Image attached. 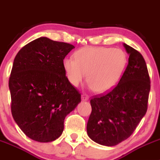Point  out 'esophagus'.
<instances>
[{
	"mask_svg": "<svg viewBox=\"0 0 160 160\" xmlns=\"http://www.w3.org/2000/svg\"><path fill=\"white\" fill-rule=\"evenodd\" d=\"M81 98L83 101H88L89 99V95H88L87 94H82Z\"/></svg>",
	"mask_w": 160,
	"mask_h": 160,
	"instance_id": "obj_1",
	"label": "esophagus"
}]
</instances>
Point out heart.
<instances>
[{
  "label": "heart",
  "instance_id": "obj_1",
  "mask_svg": "<svg viewBox=\"0 0 160 160\" xmlns=\"http://www.w3.org/2000/svg\"><path fill=\"white\" fill-rule=\"evenodd\" d=\"M128 64L122 49L104 47L83 48L74 58L64 60V69L69 83L77 87L86 77L90 87L98 93L112 89L118 83Z\"/></svg>",
  "mask_w": 160,
  "mask_h": 160
}]
</instances>
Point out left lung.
<instances>
[{
  "label": "left lung",
  "mask_w": 160,
  "mask_h": 160,
  "mask_svg": "<svg viewBox=\"0 0 160 160\" xmlns=\"http://www.w3.org/2000/svg\"><path fill=\"white\" fill-rule=\"evenodd\" d=\"M128 64L119 83L108 92L93 96L87 131L94 142L114 146L128 139L148 109L150 77L142 54L124 44Z\"/></svg>",
  "instance_id": "1"
}]
</instances>
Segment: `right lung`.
Returning <instances> with one entry per match:
<instances>
[{"label": "right lung", "instance_id": "add662e5", "mask_svg": "<svg viewBox=\"0 0 160 160\" xmlns=\"http://www.w3.org/2000/svg\"><path fill=\"white\" fill-rule=\"evenodd\" d=\"M74 48L40 37L22 48L14 59L8 82L12 114L32 140L50 142L59 138L66 116L81 102L63 65Z\"/></svg>", "mask_w": 160, "mask_h": 160}]
</instances>
